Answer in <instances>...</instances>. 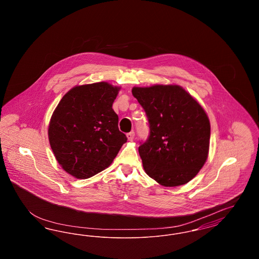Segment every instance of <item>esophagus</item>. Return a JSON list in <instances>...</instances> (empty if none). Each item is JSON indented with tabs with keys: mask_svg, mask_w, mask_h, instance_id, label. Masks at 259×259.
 Listing matches in <instances>:
<instances>
[{
	"mask_svg": "<svg viewBox=\"0 0 259 259\" xmlns=\"http://www.w3.org/2000/svg\"><path fill=\"white\" fill-rule=\"evenodd\" d=\"M134 137H135V132L134 131H131V132L127 133V138H128L129 141H132L134 139Z\"/></svg>",
	"mask_w": 259,
	"mask_h": 259,
	"instance_id": "1",
	"label": "esophagus"
}]
</instances>
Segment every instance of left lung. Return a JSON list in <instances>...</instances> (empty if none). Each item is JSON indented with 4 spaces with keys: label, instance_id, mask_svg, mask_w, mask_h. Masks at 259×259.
<instances>
[{
    "label": "left lung",
    "instance_id": "left-lung-1",
    "mask_svg": "<svg viewBox=\"0 0 259 259\" xmlns=\"http://www.w3.org/2000/svg\"><path fill=\"white\" fill-rule=\"evenodd\" d=\"M132 94L146 111L149 124L148 138L139 147L145 171L164 186L188 183L208 157V115L178 85L134 87Z\"/></svg>",
    "mask_w": 259,
    "mask_h": 259
}]
</instances>
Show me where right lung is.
I'll list each match as a JSON object with an SVG mask.
<instances>
[{
    "instance_id": "1",
    "label": "right lung",
    "mask_w": 259,
    "mask_h": 259,
    "mask_svg": "<svg viewBox=\"0 0 259 259\" xmlns=\"http://www.w3.org/2000/svg\"><path fill=\"white\" fill-rule=\"evenodd\" d=\"M118 90L108 82L74 87L51 116V149L62 168L76 179L108 168L127 141L111 108Z\"/></svg>"
}]
</instances>
